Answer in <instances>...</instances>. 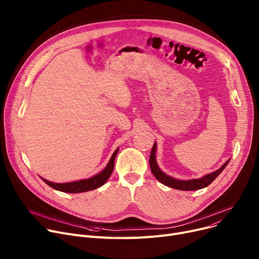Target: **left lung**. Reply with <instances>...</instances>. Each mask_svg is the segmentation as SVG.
<instances>
[{"mask_svg": "<svg viewBox=\"0 0 259 259\" xmlns=\"http://www.w3.org/2000/svg\"><path fill=\"white\" fill-rule=\"evenodd\" d=\"M155 149H156V144L154 143L152 148H151V152H150V157H149V166L151 169L152 174L154 175V177L156 180L162 183L163 185L173 188L175 190H182V191H195V190H200L203 189L205 187H207L208 185H210L215 178L218 177V175L220 174L225 167L227 166V164L229 163L230 160H228L220 169L209 173L201 178H198V180H191V181H178V180H174V178L166 175L164 172L161 171V169L158 168L156 161H155Z\"/></svg>", "mask_w": 259, "mask_h": 259, "instance_id": "1", "label": "left lung"}]
</instances>
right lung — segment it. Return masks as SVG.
Here are the masks:
<instances>
[{"instance_id":"1","label":"right lung","mask_w":259,"mask_h":259,"mask_svg":"<svg viewBox=\"0 0 259 259\" xmlns=\"http://www.w3.org/2000/svg\"><path fill=\"white\" fill-rule=\"evenodd\" d=\"M117 152H118V149L115 150L108 166L101 173H98L97 175L91 178H88V180L73 182V183H66V184H55L47 180H44V178L42 180L51 188L61 192H65V193H83V192L95 190L105 185L106 182L109 180V177L111 176L114 169V163H115V157L117 155Z\"/></svg>"}]
</instances>
